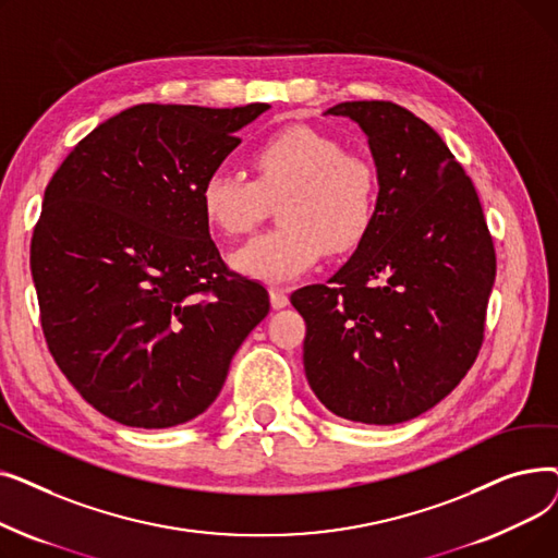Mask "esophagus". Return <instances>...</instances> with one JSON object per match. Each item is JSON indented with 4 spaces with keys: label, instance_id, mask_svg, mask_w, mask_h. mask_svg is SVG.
<instances>
[{
    "label": "esophagus",
    "instance_id": "esophagus-1",
    "mask_svg": "<svg viewBox=\"0 0 558 558\" xmlns=\"http://www.w3.org/2000/svg\"><path fill=\"white\" fill-rule=\"evenodd\" d=\"M269 296H271V305L276 310H282V307L289 305V296H287V291L282 287H271L269 289Z\"/></svg>",
    "mask_w": 558,
    "mask_h": 558
}]
</instances>
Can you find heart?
<instances>
[{"label":"heart","mask_w":558,"mask_h":558,"mask_svg":"<svg viewBox=\"0 0 558 558\" xmlns=\"http://www.w3.org/2000/svg\"><path fill=\"white\" fill-rule=\"evenodd\" d=\"M255 181L213 171L201 185V213L228 238L248 234L280 201L284 223L234 253L242 274L284 282L305 274L326 253L357 248L377 215V171L330 135L284 126L262 140L251 156Z\"/></svg>","instance_id":"heart-1"}]
</instances>
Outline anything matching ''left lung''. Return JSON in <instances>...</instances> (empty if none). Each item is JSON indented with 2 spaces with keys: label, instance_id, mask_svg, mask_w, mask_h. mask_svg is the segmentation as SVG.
I'll return each instance as SVG.
<instances>
[{
  "label": "left lung",
  "instance_id": "1",
  "mask_svg": "<svg viewBox=\"0 0 558 558\" xmlns=\"http://www.w3.org/2000/svg\"><path fill=\"white\" fill-rule=\"evenodd\" d=\"M377 169L375 221L328 284L291 294L303 362L332 414L396 425L441 402L484 341L495 248L473 181L429 124L391 101H343Z\"/></svg>",
  "mask_w": 558,
  "mask_h": 558
}]
</instances>
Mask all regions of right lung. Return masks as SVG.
Masks as SVG:
<instances>
[{"mask_svg": "<svg viewBox=\"0 0 558 558\" xmlns=\"http://www.w3.org/2000/svg\"><path fill=\"white\" fill-rule=\"evenodd\" d=\"M269 104H140L85 135L45 190L32 276L53 362L104 416L144 429L208 409L269 314L226 267L201 185Z\"/></svg>", "mask_w": 558, "mask_h": 558, "instance_id": "1", "label": "right lung"}]
</instances>
